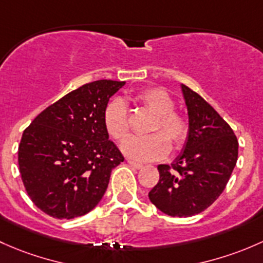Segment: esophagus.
I'll list each match as a JSON object with an SVG mask.
<instances>
[{"label":"esophagus","mask_w":263,"mask_h":263,"mask_svg":"<svg viewBox=\"0 0 263 263\" xmlns=\"http://www.w3.org/2000/svg\"><path fill=\"white\" fill-rule=\"evenodd\" d=\"M128 164H129V166L134 167L135 170L143 168V164L142 163H138V162H134V161H128Z\"/></svg>","instance_id":"1"}]
</instances>
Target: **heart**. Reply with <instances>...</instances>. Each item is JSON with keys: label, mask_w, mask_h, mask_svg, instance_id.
I'll return each mask as SVG.
<instances>
[{"label": "heart", "mask_w": 263, "mask_h": 263, "mask_svg": "<svg viewBox=\"0 0 263 263\" xmlns=\"http://www.w3.org/2000/svg\"><path fill=\"white\" fill-rule=\"evenodd\" d=\"M139 101L157 116L152 132L148 137H128L120 145V149L129 158L140 162L154 161L166 156L170 152V142L173 147H181L187 137V124L178 114L173 112L175 101L163 88H148L140 92ZM104 124L106 132L114 139H123L129 130L128 107L124 100L115 99L106 106L104 111Z\"/></svg>", "instance_id": "b5f03b06"}]
</instances>
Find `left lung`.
<instances>
[{
  "label": "left lung",
  "instance_id": "left-lung-1",
  "mask_svg": "<svg viewBox=\"0 0 263 263\" xmlns=\"http://www.w3.org/2000/svg\"><path fill=\"white\" fill-rule=\"evenodd\" d=\"M189 116L187 138L171 164H159V181L149 191L152 204L170 216L204 212L226 189L238 159L231 126L187 86L181 85Z\"/></svg>",
  "mask_w": 263,
  "mask_h": 263
}]
</instances>
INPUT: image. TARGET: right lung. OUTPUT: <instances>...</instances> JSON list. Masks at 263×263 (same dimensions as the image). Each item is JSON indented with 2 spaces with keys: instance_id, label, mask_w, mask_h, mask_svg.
Returning <instances> with one entry per match:
<instances>
[{
  "instance_id": "right-lung-1",
  "label": "right lung",
  "mask_w": 263,
  "mask_h": 263,
  "mask_svg": "<svg viewBox=\"0 0 263 263\" xmlns=\"http://www.w3.org/2000/svg\"><path fill=\"white\" fill-rule=\"evenodd\" d=\"M125 82L100 80L69 92L24 132L18 168L31 201L57 219L90 213L104 196L111 171L124 161L109 140L104 111Z\"/></svg>"
}]
</instances>
